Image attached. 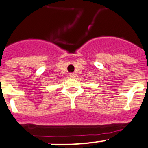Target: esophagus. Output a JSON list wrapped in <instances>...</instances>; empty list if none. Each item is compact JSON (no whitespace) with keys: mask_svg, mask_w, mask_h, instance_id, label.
Here are the masks:
<instances>
[{"mask_svg":"<svg viewBox=\"0 0 148 148\" xmlns=\"http://www.w3.org/2000/svg\"><path fill=\"white\" fill-rule=\"evenodd\" d=\"M69 77H71V78L75 77L76 74H75V73H70V74H69Z\"/></svg>","mask_w":148,"mask_h":148,"instance_id":"1","label":"esophagus"}]
</instances>
